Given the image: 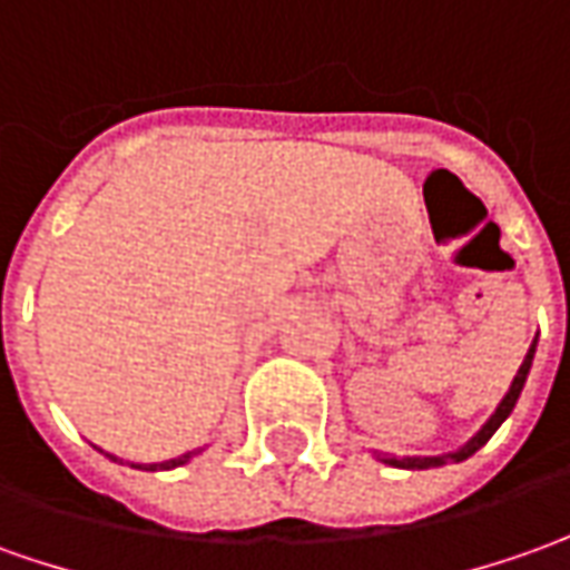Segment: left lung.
Instances as JSON below:
<instances>
[{
	"label": "left lung",
	"mask_w": 570,
	"mask_h": 570,
	"mask_svg": "<svg viewBox=\"0 0 570 570\" xmlns=\"http://www.w3.org/2000/svg\"><path fill=\"white\" fill-rule=\"evenodd\" d=\"M533 352H537V340L530 343V350L528 355H524V362H521V367H518V374H514V381H512V390L505 393V399L499 402V409L493 412V417L480 428V433L468 443V446H462L459 452H449V455H436V459H383L386 464H393V468H440V464H446V462H464L468 455H474L493 433L499 431V424L505 421V417L512 415V409H514V402H518V396H521V390H524V381H528V371L530 365H533Z\"/></svg>",
	"instance_id": "1"
}]
</instances>
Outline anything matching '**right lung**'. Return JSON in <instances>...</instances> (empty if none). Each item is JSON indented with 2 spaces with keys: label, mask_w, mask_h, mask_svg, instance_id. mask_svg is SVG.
<instances>
[{
  "label": "right lung",
  "mask_w": 570,
  "mask_h": 570,
  "mask_svg": "<svg viewBox=\"0 0 570 570\" xmlns=\"http://www.w3.org/2000/svg\"><path fill=\"white\" fill-rule=\"evenodd\" d=\"M189 459H193V452H187V455H180V459H171V462H158V464H146V471H155V468H161V471H165V468H177V464H184V462H189ZM134 468H142V464H134Z\"/></svg>",
  "instance_id": "right-lung-1"
}]
</instances>
